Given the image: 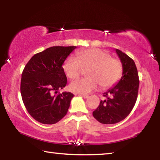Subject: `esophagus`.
<instances>
[{
  "mask_svg": "<svg viewBox=\"0 0 160 160\" xmlns=\"http://www.w3.org/2000/svg\"><path fill=\"white\" fill-rule=\"evenodd\" d=\"M79 95H80V96H81V97H82L83 98H85V99L88 98V97H89V95H88V94H80Z\"/></svg>",
  "mask_w": 160,
  "mask_h": 160,
  "instance_id": "1",
  "label": "esophagus"
}]
</instances>
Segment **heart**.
Instances as JSON below:
<instances>
[{
	"mask_svg": "<svg viewBox=\"0 0 160 160\" xmlns=\"http://www.w3.org/2000/svg\"><path fill=\"white\" fill-rule=\"evenodd\" d=\"M68 78L75 79L87 70L88 78L78 79L70 84V90L79 94H88L97 89L109 88L118 82L123 73L120 61L112 58L110 53L99 48L78 51L76 58H68L63 64Z\"/></svg>",
	"mask_w": 160,
	"mask_h": 160,
	"instance_id": "heart-1",
	"label": "heart"
}]
</instances>
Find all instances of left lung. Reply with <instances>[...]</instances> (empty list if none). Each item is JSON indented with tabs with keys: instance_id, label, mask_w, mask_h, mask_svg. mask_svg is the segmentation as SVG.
<instances>
[{
	"instance_id": "obj_1",
	"label": "left lung",
	"mask_w": 160,
	"mask_h": 160,
	"mask_svg": "<svg viewBox=\"0 0 160 160\" xmlns=\"http://www.w3.org/2000/svg\"><path fill=\"white\" fill-rule=\"evenodd\" d=\"M123 66V73L116 85L103 93L101 100L92 114L101 123L113 124L123 120L133 108L139 88V78L134 61L122 51L116 49Z\"/></svg>"
}]
</instances>
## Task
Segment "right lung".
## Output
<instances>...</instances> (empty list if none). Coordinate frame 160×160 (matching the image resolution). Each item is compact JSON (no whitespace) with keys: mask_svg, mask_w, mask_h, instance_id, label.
<instances>
[{"mask_svg":"<svg viewBox=\"0 0 160 160\" xmlns=\"http://www.w3.org/2000/svg\"><path fill=\"white\" fill-rule=\"evenodd\" d=\"M76 47H51L36 53L23 70L20 92L27 110L39 123L54 124L66 115L73 94L58 92L67 84L65 60Z\"/></svg>","mask_w":160,"mask_h":160,"instance_id":"1","label":"right lung"}]
</instances>
